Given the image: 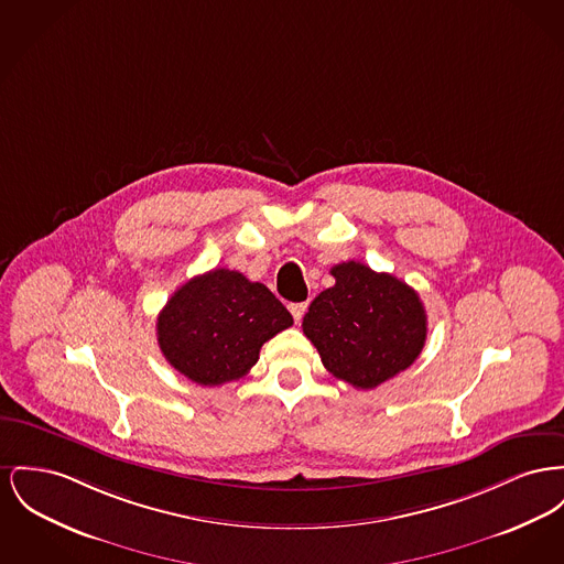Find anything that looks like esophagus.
<instances>
[{"label": "esophagus", "mask_w": 564, "mask_h": 564, "mask_svg": "<svg viewBox=\"0 0 564 564\" xmlns=\"http://www.w3.org/2000/svg\"><path fill=\"white\" fill-rule=\"evenodd\" d=\"M304 311H306V302H294V304H290V313L294 315V319H296V322L302 319Z\"/></svg>", "instance_id": "34e87169"}]
</instances>
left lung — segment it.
Instances as JSON below:
<instances>
[{
	"instance_id": "obj_1",
	"label": "left lung",
	"mask_w": 564,
	"mask_h": 564,
	"mask_svg": "<svg viewBox=\"0 0 564 564\" xmlns=\"http://www.w3.org/2000/svg\"><path fill=\"white\" fill-rule=\"evenodd\" d=\"M336 283L311 302L302 330L332 375L372 390L417 360L426 343V308L417 292L360 262L330 270Z\"/></svg>"
}]
</instances>
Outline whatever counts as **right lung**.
<instances>
[{"mask_svg": "<svg viewBox=\"0 0 564 564\" xmlns=\"http://www.w3.org/2000/svg\"><path fill=\"white\" fill-rule=\"evenodd\" d=\"M294 324L265 285L215 268L181 285L158 317V343L170 366L198 386L245 377L265 340Z\"/></svg>", "mask_w": 564, "mask_h": 564, "instance_id": "obj_1", "label": "right lung"}]
</instances>
